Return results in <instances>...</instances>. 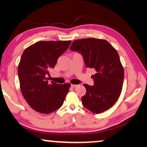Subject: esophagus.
<instances>
[{
    "mask_svg": "<svg viewBox=\"0 0 147 147\" xmlns=\"http://www.w3.org/2000/svg\"><path fill=\"white\" fill-rule=\"evenodd\" d=\"M77 86H78V85H75V84H71V87L73 88H76V87H77Z\"/></svg>",
    "mask_w": 147,
    "mask_h": 147,
    "instance_id": "34e87169",
    "label": "esophagus"
}]
</instances>
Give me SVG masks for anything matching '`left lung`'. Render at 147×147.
I'll return each instance as SVG.
<instances>
[{
    "label": "left lung",
    "instance_id": "1",
    "mask_svg": "<svg viewBox=\"0 0 147 147\" xmlns=\"http://www.w3.org/2000/svg\"><path fill=\"white\" fill-rule=\"evenodd\" d=\"M70 49L80 53L86 67L96 71L92 76L94 86L84 84V106L96 114L108 110L117 101L123 84L124 68L117 50L105 39L96 38L74 41Z\"/></svg>",
    "mask_w": 147,
    "mask_h": 147
}]
</instances>
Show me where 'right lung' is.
Here are the masks:
<instances>
[{
  "mask_svg": "<svg viewBox=\"0 0 147 147\" xmlns=\"http://www.w3.org/2000/svg\"><path fill=\"white\" fill-rule=\"evenodd\" d=\"M71 41H39L24 50L18 65L20 88L35 111L49 114L63 105L71 84L49 83V70L67 51Z\"/></svg>",
  "mask_w": 147,
  "mask_h": 147,
  "instance_id": "right-lung-1",
  "label": "right lung"
}]
</instances>
